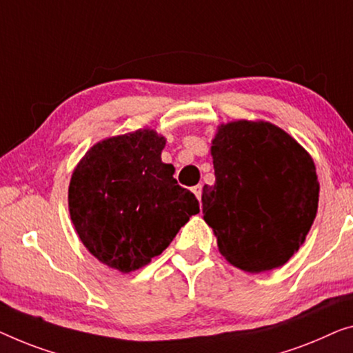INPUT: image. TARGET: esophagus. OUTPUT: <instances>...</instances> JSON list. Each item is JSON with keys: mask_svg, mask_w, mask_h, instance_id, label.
<instances>
[{"mask_svg": "<svg viewBox=\"0 0 353 353\" xmlns=\"http://www.w3.org/2000/svg\"><path fill=\"white\" fill-rule=\"evenodd\" d=\"M192 190H193L194 194H196V198L199 199V201H201V194H203V185H201V183H198V185H194V187L192 188Z\"/></svg>", "mask_w": 353, "mask_h": 353, "instance_id": "34e87169", "label": "esophagus"}]
</instances>
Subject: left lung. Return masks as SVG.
<instances>
[{"mask_svg": "<svg viewBox=\"0 0 353 353\" xmlns=\"http://www.w3.org/2000/svg\"><path fill=\"white\" fill-rule=\"evenodd\" d=\"M210 154L215 183L203 188V219L220 254L252 274L285 265L317 214L320 185L311 155L261 120L220 125Z\"/></svg>", "mask_w": 353, "mask_h": 353, "instance_id": "8db88e82", "label": "left lung"}]
</instances>
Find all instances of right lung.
Instances as JSON below:
<instances>
[{
    "instance_id": "1",
    "label": "right lung",
    "mask_w": 353,
    "mask_h": 353,
    "mask_svg": "<svg viewBox=\"0 0 353 353\" xmlns=\"http://www.w3.org/2000/svg\"><path fill=\"white\" fill-rule=\"evenodd\" d=\"M166 139L144 128L94 144L71 176L68 204L87 250L104 265L131 272L160 255L199 212L194 194L161 161Z\"/></svg>"
}]
</instances>
